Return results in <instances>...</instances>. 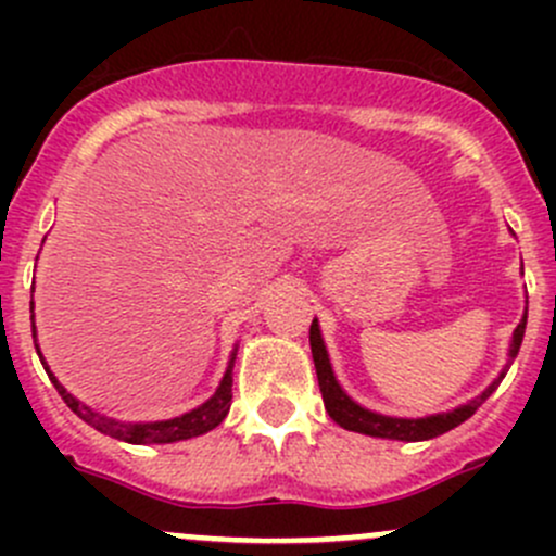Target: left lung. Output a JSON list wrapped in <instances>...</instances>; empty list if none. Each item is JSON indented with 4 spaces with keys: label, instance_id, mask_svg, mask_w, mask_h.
I'll list each match as a JSON object with an SVG mask.
<instances>
[{
    "label": "left lung",
    "instance_id": "obj_1",
    "mask_svg": "<svg viewBox=\"0 0 556 556\" xmlns=\"http://www.w3.org/2000/svg\"><path fill=\"white\" fill-rule=\"evenodd\" d=\"M525 325H527V312L521 317V323L514 330V341H511V361L517 357L521 339H525ZM309 344H312V357H314V368H317V382H319V392H323L325 401V412L330 414L336 425H341L344 430H355V433L363 435H377V439H397V441H425V439H435V435L446 433V430L457 428L459 422H465L468 417H473L476 408L486 401V397L495 392V387L501 384V379L506 377V371L497 377V382H492L481 392L476 401L465 403V406L454 408V412L446 414H435V417H425V419H395V417H382V414H374L368 408L357 406L344 390H341L339 382L333 377V368H330L328 352H325L323 336H319V325L317 319H312L309 328Z\"/></svg>",
    "mask_w": 556,
    "mask_h": 556
}]
</instances>
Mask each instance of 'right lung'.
<instances>
[{"mask_svg": "<svg viewBox=\"0 0 556 556\" xmlns=\"http://www.w3.org/2000/svg\"><path fill=\"white\" fill-rule=\"evenodd\" d=\"M37 355H39V350H37ZM233 361H237V352L231 355L226 377H223L220 387H217V392L210 397V401L201 403V406L193 408V412L182 414V417L164 419V422H115V419L102 417V414H97V412H91L88 406H83L75 395H70V392L59 384V379H55L50 371H48V377H50V382H53L55 390H59V395L64 397L66 406H70L72 412L83 419V422H88L91 428H97L99 433L112 435V439H117V441H126V444H174V441H185V439H193V435L210 433L212 428H217V425L226 419L228 408H231V397H233V392H231ZM42 366H45V361H42Z\"/></svg>", "mask_w": 556, "mask_h": 556, "instance_id": "1", "label": "right lung"}]
</instances>
